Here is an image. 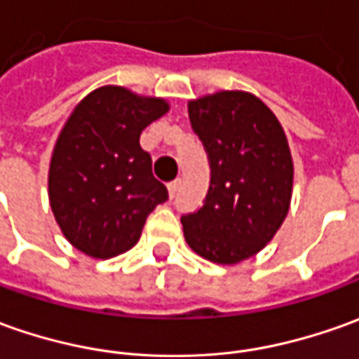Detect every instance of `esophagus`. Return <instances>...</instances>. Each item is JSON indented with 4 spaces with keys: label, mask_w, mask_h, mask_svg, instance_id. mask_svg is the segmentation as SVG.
<instances>
[{
    "label": "esophagus",
    "mask_w": 359,
    "mask_h": 359,
    "mask_svg": "<svg viewBox=\"0 0 359 359\" xmlns=\"http://www.w3.org/2000/svg\"><path fill=\"white\" fill-rule=\"evenodd\" d=\"M179 190H180V179L169 182V194H170V196H177V192H179Z\"/></svg>",
    "instance_id": "esophagus-1"
}]
</instances>
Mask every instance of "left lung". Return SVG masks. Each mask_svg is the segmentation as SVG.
Returning a JSON list of instances; mask_svg holds the SVG:
<instances>
[{
	"label": "left lung",
	"mask_w": 359,
	"mask_h": 359,
	"mask_svg": "<svg viewBox=\"0 0 359 359\" xmlns=\"http://www.w3.org/2000/svg\"><path fill=\"white\" fill-rule=\"evenodd\" d=\"M189 118L210 161L202 208L182 230L204 259L233 265L262 251L289 212L292 157L279 119L259 97L224 90L189 102Z\"/></svg>",
	"instance_id": "left-lung-1"
}]
</instances>
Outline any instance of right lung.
<instances>
[{
  "mask_svg": "<svg viewBox=\"0 0 359 359\" xmlns=\"http://www.w3.org/2000/svg\"><path fill=\"white\" fill-rule=\"evenodd\" d=\"M167 111L163 97L102 86L70 114L53 149L48 200L76 250L96 259L131 250L149 214L169 198L139 145L141 131Z\"/></svg>",
  "mask_w": 359,
  "mask_h": 359,
  "instance_id": "1",
  "label": "right lung"
}]
</instances>
